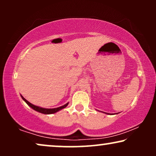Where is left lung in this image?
I'll return each mask as SVG.
<instances>
[{
  "instance_id": "8db88e82",
  "label": "left lung",
  "mask_w": 156,
  "mask_h": 156,
  "mask_svg": "<svg viewBox=\"0 0 156 156\" xmlns=\"http://www.w3.org/2000/svg\"><path fill=\"white\" fill-rule=\"evenodd\" d=\"M105 114H108V113H106V112H105Z\"/></svg>"
}]
</instances>
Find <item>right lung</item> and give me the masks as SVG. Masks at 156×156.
Returning <instances> with one entry per match:
<instances>
[{
  "label": "right lung",
  "mask_w": 156,
  "mask_h": 156,
  "mask_svg": "<svg viewBox=\"0 0 156 156\" xmlns=\"http://www.w3.org/2000/svg\"><path fill=\"white\" fill-rule=\"evenodd\" d=\"M21 97H22V99H23V101H24L25 103H26L27 105H28L30 107H31L33 109H34L36 112H40L41 113V114H55V113H56L57 112H59V111H60L62 109H63V108H65V107H67L68 104L69 103H67L65 105L62 106H59V107H57V108H42V107H40V106H35L34 105V104L30 103L28 101H27L26 99H25L24 97H23L22 95H20Z\"/></svg>",
  "instance_id": "right-lung-1"
}]
</instances>
